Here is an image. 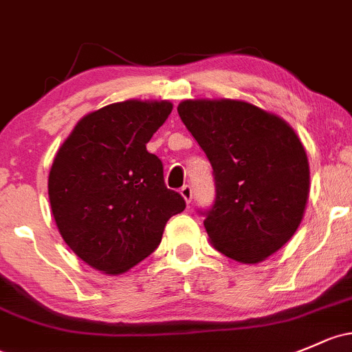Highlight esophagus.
Returning a JSON list of instances; mask_svg holds the SVG:
<instances>
[{"mask_svg": "<svg viewBox=\"0 0 352 352\" xmlns=\"http://www.w3.org/2000/svg\"><path fill=\"white\" fill-rule=\"evenodd\" d=\"M180 195L184 197V201L187 202V204H190L192 202V187L190 186H184L180 188Z\"/></svg>", "mask_w": 352, "mask_h": 352, "instance_id": "obj_1", "label": "esophagus"}]
</instances>
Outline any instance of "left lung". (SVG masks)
I'll list each match as a JSON object with an SVG mask.
<instances>
[{
	"mask_svg": "<svg viewBox=\"0 0 352 352\" xmlns=\"http://www.w3.org/2000/svg\"><path fill=\"white\" fill-rule=\"evenodd\" d=\"M179 116L214 170L216 201L204 228L217 251L260 263L302 223L310 190L305 148L276 114L234 99H187Z\"/></svg>",
	"mask_w": 352,
	"mask_h": 352,
	"instance_id": "left-lung-1",
	"label": "left lung"
}]
</instances>
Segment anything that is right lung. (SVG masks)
I'll return each mask as SVG.
<instances>
[{"label":"right lung","mask_w":352,"mask_h":352,"mask_svg":"<svg viewBox=\"0 0 352 352\" xmlns=\"http://www.w3.org/2000/svg\"><path fill=\"white\" fill-rule=\"evenodd\" d=\"M172 108L138 99L104 106L76 124L54 158L49 199L58 232L106 275L145 260L166 221L186 209L182 195L165 186L162 160L146 150Z\"/></svg>","instance_id":"1"}]
</instances>
